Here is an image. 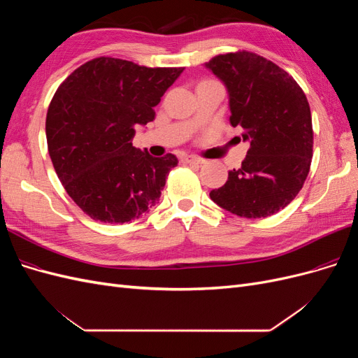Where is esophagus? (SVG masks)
Returning <instances> with one entry per match:
<instances>
[{"instance_id":"1","label":"esophagus","mask_w":358,"mask_h":358,"mask_svg":"<svg viewBox=\"0 0 358 358\" xmlns=\"http://www.w3.org/2000/svg\"><path fill=\"white\" fill-rule=\"evenodd\" d=\"M182 161L187 162V164H188V162H196V164H203V162H204L203 158L196 157V155H187V157L182 158Z\"/></svg>"}]
</instances>
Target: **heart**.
<instances>
[{
    "label": "heart",
    "mask_w": 358,
    "mask_h": 358,
    "mask_svg": "<svg viewBox=\"0 0 358 358\" xmlns=\"http://www.w3.org/2000/svg\"><path fill=\"white\" fill-rule=\"evenodd\" d=\"M203 82H215V80H203Z\"/></svg>",
    "instance_id": "b5f03b06"
}]
</instances>
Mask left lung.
Wrapping results in <instances>:
<instances>
[{
	"label": "left lung",
	"instance_id": "left-lung-1",
	"mask_svg": "<svg viewBox=\"0 0 358 358\" xmlns=\"http://www.w3.org/2000/svg\"><path fill=\"white\" fill-rule=\"evenodd\" d=\"M206 67L230 94V124L242 127L248 155L210 199L243 218H267L296 199L313 154L309 103L299 83L254 52L216 55Z\"/></svg>",
	"mask_w": 358,
	"mask_h": 358
}]
</instances>
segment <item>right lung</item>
Wrapping results in <instances>:
<instances>
[{"label": "right lung", "mask_w": 358, "mask_h": 358, "mask_svg": "<svg viewBox=\"0 0 358 358\" xmlns=\"http://www.w3.org/2000/svg\"><path fill=\"white\" fill-rule=\"evenodd\" d=\"M182 71L100 57L58 86L46 116L49 155L62 187L90 218L131 222L159 201L178 158L150 157L133 138L137 125L154 121V107Z\"/></svg>", "instance_id": "1"}]
</instances>
